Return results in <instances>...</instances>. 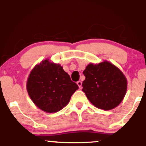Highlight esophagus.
<instances>
[{
  "instance_id": "esophagus-1",
  "label": "esophagus",
  "mask_w": 146,
  "mask_h": 146,
  "mask_svg": "<svg viewBox=\"0 0 146 146\" xmlns=\"http://www.w3.org/2000/svg\"><path fill=\"white\" fill-rule=\"evenodd\" d=\"M77 84L78 85V86L80 87V88H82V82L81 81H78V82H77Z\"/></svg>"
}]
</instances>
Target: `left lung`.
I'll use <instances>...</instances> for the list:
<instances>
[{"mask_svg": "<svg viewBox=\"0 0 146 146\" xmlns=\"http://www.w3.org/2000/svg\"><path fill=\"white\" fill-rule=\"evenodd\" d=\"M82 90L97 108L108 110L121 103L127 90V80L113 64L104 61L88 64L83 72Z\"/></svg>", "mask_w": 146, "mask_h": 146, "instance_id": "8db88e82", "label": "left lung"}]
</instances>
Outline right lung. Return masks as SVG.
I'll return each mask as SVG.
<instances>
[{
  "mask_svg": "<svg viewBox=\"0 0 146 146\" xmlns=\"http://www.w3.org/2000/svg\"><path fill=\"white\" fill-rule=\"evenodd\" d=\"M79 87L58 64L45 60L36 65L27 80V89L33 103L46 113H56L68 104Z\"/></svg>",
  "mask_w": 146,
  "mask_h": 146,
  "instance_id": "add662e5",
  "label": "right lung"
}]
</instances>
